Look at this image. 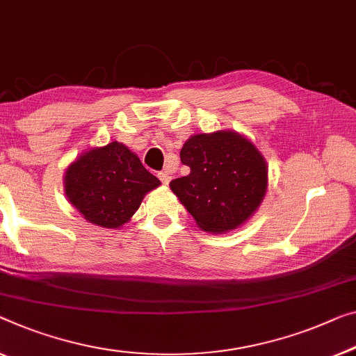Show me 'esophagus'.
<instances>
[{
    "instance_id": "1",
    "label": "esophagus",
    "mask_w": 356,
    "mask_h": 356,
    "mask_svg": "<svg viewBox=\"0 0 356 356\" xmlns=\"http://www.w3.org/2000/svg\"><path fill=\"white\" fill-rule=\"evenodd\" d=\"M158 179L161 180V184H163V185H168L169 182H171V176H169V174H168L166 171L158 172Z\"/></svg>"
}]
</instances>
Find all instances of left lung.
I'll return each instance as SVG.
<instances>
[{
    "instance_id": "1",
    "label": "left lung",
    "mask_w": 356,
    "mask_h": 356,
    "mask_svg": "<svg viewBox=\"0 0 356 356\" xmlns=\"http://www.w3.org/2000/svg\"><path fill=\"white\" fill-rule=\"evenodd\" d=\"M188 176L169 187L201 230L225 233L254 216L268 188V164L257 147L236 131L190 136L180 150Z\"/></svg>"
}]
</instances>
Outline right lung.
<instances>
[{"instance_id": "1", "label": "right lung", "mask_w": 356, "mask_h": 356, "mask_svg": "<svg viewBox=\"0 0 356 356\" xmlns=\"http://www.w3.org/2000/svg\"><path fill=\"white\" fill-rule=\"evenodd\" d=\"M161 185L121 142L92 147L72 161L63 174V190L89 224L120 229L131 220L144 196Z\"/></svg>"}]
</instances>
